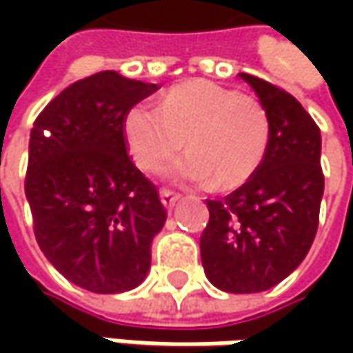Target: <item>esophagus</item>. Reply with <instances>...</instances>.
<instances>
[{
    "instance_id": "1",
    "label": "esophagus",
    "mask_w": 353,
    "mask_h": 353,
    "mask_svg": "<svg viewBox=\"0 0 353 353\" xmlns=\"http://www.w3.org/2000/svg\"><path fill=\"white\" fill-rule=\"evenodd\" d=\"M179 200H181L179 194H174V192H170V190H161V202H163V206L169 212L179 204Z\"/></svg>"
}]
</instances>
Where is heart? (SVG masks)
<instances>
[{"label":"heart","mask_w":353,"mask_h":353,"mask_svg":"<svg viewBox=\"0 0 353 353\" xmlns=\"http://www.w3.org/2000/svg\"><path fill=\"white\" fill-rule=\"evenodd\" d=\"M123 135L141 169H157L186 145L188 153L167 167V179L236 190L263 163L269 117L257 98L196 78L172 86L163 105H131Z\"/></svg>","instance_id":"heart-1"}]
</instances>
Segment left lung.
Instances as JSON below:
<instances>
[{
    "instance_id": "left-lung-1",
    "label": "left lung",
    "mask_w": 353,
    "mask_h": 353,
    "mask_svg": "<svg viewBox=\"0 0 353 353\" xmlns=\"http://www.w3.org/2000/svg\"><path fill=\"white\" fill-rule=\"evenodd\" d=\"M269 117L259 170L220 200H206L210 220L200 237L204 273L220 291L250 294L275 287L303 263L319 228L324 174L319 125L287 94L239 72Z\"/></svg>"
}]
</instances>
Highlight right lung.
<instances>
[{
	"label": "right lung",
	"instance_id": "obj_1",
	"mask_svg": "<svg viewBox=\"0 0 353 353\" xmlns=\"http://www.w3.org/2000/svg\"><path fill=\"white\" fill-rule=\"evenodd\" d=\"M157 84L103 70L78 80L37 117L25 196L34 237L78 287L116 294L139 287L167 212L128 157L123 117Z\"/></svg>",
	"mask_w": 353,
	"mask_h": 353
}]
</instances>
